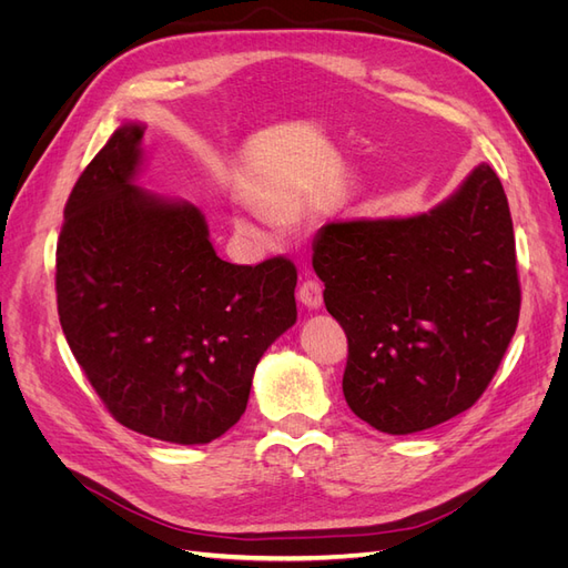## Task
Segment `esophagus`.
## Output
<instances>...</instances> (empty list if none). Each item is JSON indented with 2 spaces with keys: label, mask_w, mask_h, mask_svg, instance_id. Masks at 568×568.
Segmentation results:
<instances>
[{
  "label": "esophagus",
  "mask_w": 568,
  "mask_h": 568,
  "mask_svg": "<svg viewBox=\"0 0 568 568\" xmlns=\"http://www.w3.org/2000/svg\"><path fill=\"white\" fill-rule=\"evenodd\" d=\"M298 301L305 307H311V311H317V307H322V284L315 280L303 282V286L298 288Z\"/></svg>",
  "instance_id": "1"
}]
</instances>
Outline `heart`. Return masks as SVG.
Returning <instances> with one entry per match:
<instances>
[{"label":"heart","instance_id":"heart-1","mask_svg":"<svg viewBox=\"0 0 568 568\" xmlns=\"http://www.w3.org/2000/svg\"><path fill=\"white\" fill-rule=\"evenodd\" d=\"M257 209H261L263 215L272 222H288L296 215V205L291 201H284V199H265V201H261Z\"/></svg>","mask_w":568,"mask_h":568}]
</instances>
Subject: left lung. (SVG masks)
<instances>
[{
  "instance_id": "left-lung-1",
  "label": "left lung",
  "mask_w": 568,
  "mask_h": 568,
  "mask_svg": "<svg viewBox=\"0 0 568 568\" xmlns=\"http://www.w3.org/2000/svg\"><path fill=\"white\" fill-rule=\"evenodd\" d=\"M313 267L348 338L343 395L376 432L417 434L469 409L517 332L514 227L488 163L428 213L326 222Z\"/></svg>"
}]
</instances>
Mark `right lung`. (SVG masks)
<instances>
[{"label": "right lung", "instance_id": "obj_1", "mask_svg": "<svg viewBox=\"0 0 568 568\" xmlns=\"http://www.w3.org/2000/svg\"><path fill=\"white\" fill-rule=\"evenodd\" d=\"M142 123L75 182L57 246L59 320L115 422L203 445L242 419L263 353L296 322V267L217 257L196 205L134 184Z\"/></svg>", "mask_w": 568, "mask_h": 568}]
</instances>
